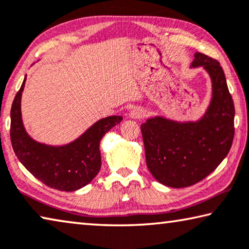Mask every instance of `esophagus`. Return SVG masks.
Instances as JSON below:
<instances>
[{"label":"esophagus","instance_id":"esophagus-1","mask_svg":"<svg viewBox=\"0 0 249 249\" xmlns=\"http://www.w3.org/2000/svg\"><path fill=\"white\" fill-rule=\"evenodd\" d=\"M146 116V111L142 108H140V107H138V108H133L131 111L129 112V117L131 118V119H142Z\"/></svg>","mask_w":249,"mask_h":249}]
</instances>
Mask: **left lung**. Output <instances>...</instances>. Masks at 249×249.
I'll return each mask as SVG.
<instances>
[{
  "label": "left lung",
  "mask_w": 249,
  "mask_h": 249,
  "mask_svg": "<svg viewBox=\"0 0 249 249\" xmlns=\"http://www.w3.org/2000/svg\"><path fill=\"white\" fill-rule=\"evenodd\" d=\"M191 67H204L213 83V99L197 122L156 117L141 124L151 175L173 188L193 186L212 174L228 155L234 139L235 107L217 60L195 53Z\"/></svg>",
  "instance_id": "left-lung-1"
}]
</instances>
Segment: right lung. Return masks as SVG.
<instances>
[{
  "label": "right lung",
  "instance_id": "1",
  "mask_svg": "<svg viewBox=\"0 0 249 249\" xmlns=\"http://www.w3.org/2000/svg\"><path fill=\"white\" fill-rule=\"evenodd\" d=\"M25 79L11 108L10 136L15 156L34 177L51 188L61 191L82 188L93 180L101 168L99 146L102 137L120 124L122 117L103 118L66 146L51 147L39 143L29 137L22 124L21 95Z\"/></svg>",
  "mask_w": 249,
  "mask_h": 249
}]
</instances>
